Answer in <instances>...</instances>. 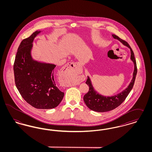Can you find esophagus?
<instances>
[{"label":"esophagus","mask_w":152,"mask_h":152,"mask_svg":"<svg viewBox=\"0 0 152 152\" xmlns=\"http://www.w3.org/2000/svg\"><path fill=\"white\" fill-rule=\"evenodd\" d=\"M79 66V64L77 63H69L64 68V69L63 70V73H66V74L72 73L77 70V69L78 68ZM85 79H86V77L84 76H83L80 79L81 81L85 80ZM62 86H64V87H68L69 86V84L66 83H63Z\"/></svg>","instance_id":"34e87169"}]
</instances>
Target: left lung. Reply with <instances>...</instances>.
Segmentation results:
<instances>
[{
	"mask_svg": "<svg viewBox=\"0 0 152 152\" xmlns=\"http://www.w3.org/2000/svg\"><path fill=\"white\" fill-rule=\"evenodd\" d=\"M112 36L115 39L118 40L124 45H126L130 49L131 53L130 59L134 63V72L133 73V79L128 87L121 93L115 96L106 97L99 94L98 93H97V92L95 91L94 87L92 86L90 78L88 76L86 84L89 87V91L84 96V101L89 108L97 112H105L110 111L120 105L123 103V101L125 100L128 95L130 93L132 89L133 88L137 72V64L136 59L134 58V55L129 44L125 40L120 39L116 35L113 34L112 35Z\"/></svg>",
	"mask_w": 152,
	"mask_h": 152,
	"instance_id": "8db88e82",
	"label": "left lung"
}]
</instances>
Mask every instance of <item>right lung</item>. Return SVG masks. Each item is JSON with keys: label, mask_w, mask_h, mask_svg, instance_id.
<instances>
[{"label": "right lung", "mask_w": 152, "mask_h": 152, "mask_svg": "<svg viewBox=\"0 0 152 152\" xmlns=\"http://www.w3.org/2000/svg\"><path fill=\"white\" fill-rule=\"evenodd\" d=\"M40 32L36 31L19 46L14 64L15 83L27 103L35 108L48 109L58 105L64 93L56 86V65L38 62L31 57L34 39Z\"/></svg>", "instance_id": "right-lung-1"}]
</instances>
